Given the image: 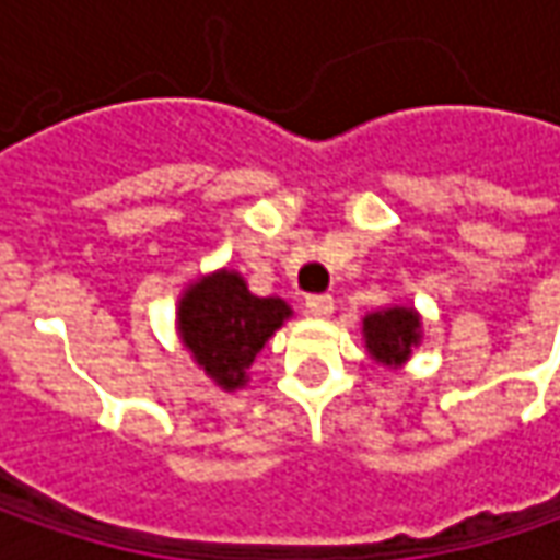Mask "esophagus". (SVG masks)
I'll return each instance as SVG.
<instances>
[{
	"label": "esophagus",
	"instance_id": "1",
	"mask_svg": "<svg viewBox=\"0 0 560 560\" xmlns=\"http://www.w3.org/2000/svg\"><path fill=\"white\" fill-rule=\"evenodd\" d=\"M305 308H308L314 317H330L336 308V302H334V295L317 292V295H308V299H305Z\"/></svg>",
	"mask_w": 560,
	"mask_h": 560
}]
</instances>
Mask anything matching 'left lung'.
<instances>
[{
    "mask_svg": "<svg viewBox=\"0 0 560 560\" xmlns=\"http://www.w3.org/2000/svg\"><path fill=\"white\" fill-rule=\"evenodd\" d=\"M420 320L411 308H389L364 317L368 349L376 361L398 364L411 355V346H418Z\"/></svg>",
    "mask_w": 560,
    "mask_h": 560,
    "instance_id": "obj_1",
    "label": "left lung"
}]
</instances>
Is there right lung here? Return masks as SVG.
<instances>
[{"mask_svg":"<svg viewBox=\"0 0 560 560\" xmlns=\"http://www.w3.org/2000/svg\"><path fill=\"white\" fill-rule=\"evenodd\" d=\"M290 317L283 299L252 295L240 273L221 270L205 277L180 302L186 349L224 389L246 383V371L268 336Z\"/></svg>","mask_w":560,"mask_h":560,"instance_id":"add662e5","label":"right lung"}]
</instances>
